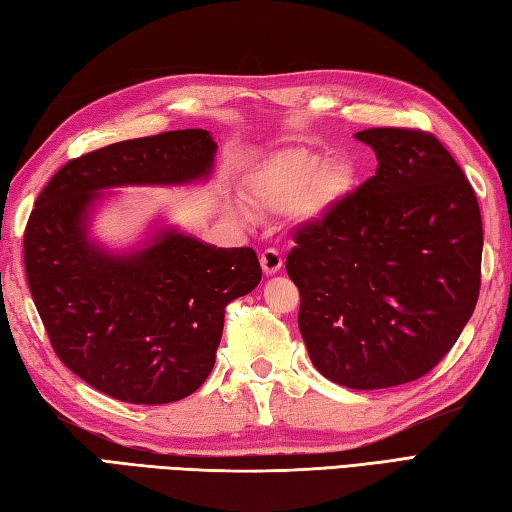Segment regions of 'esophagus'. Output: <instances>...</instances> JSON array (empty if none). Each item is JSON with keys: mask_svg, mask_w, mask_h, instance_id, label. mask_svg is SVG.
Instances as JSON below:
<instances>
[{"mask_svg": "<svg viewBox=\"0 0 512 512\" xmlns=\"http://www.w3.org/2000/svg\"><path fill=\"white\" fill-rule=\"evenodd\" d=\"M260 265H263V272L269 276V274H276L278 269L283 267V256L278 249H265L263 254H260Z\"/></svg>", "mask_w": 512, "mask_h": 512, "instance_id": "esophagus-1", "label": "esophagus"}]
</instances>
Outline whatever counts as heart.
Instances as JSON below:
<instances>
[{
	"label": "heart",
	"mask_w": 512,
	"mask_h": 512,
	"mask_svg": "<svg viewBox=\"0 0 512 512\" xmlns=\"http://www.w3.org/2000/svg\"><path fill=\"white\" fill-rule=\"evenodd\" d=\"M254 196L272 209H289L303 200L305 214H316L339 189L336 173H321V160L305 149H289L267 162L252 182Z\"/></svg>",
	"instance_id": "1"
}]
</instances>
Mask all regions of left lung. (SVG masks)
Segmentation results:
<instances>
[{"label": "left lung", "instance_id": "left-lung-1", "mask_svg": "<svg viewBox=\"0 0 512 512\" xmlns=\"http://www.w3.org/2000/svg\"><path fill=\"white\" fill-rule=\"evenodd\" d=\"M376 173L294 234L285 269L314 368L352 390L428 374L457 343L481 287L477 194L430 131L356 133Z\"/></svg>", "mask_w": 512, "mask_h": 512}]
</instances>
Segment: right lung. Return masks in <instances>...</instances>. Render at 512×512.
<instances>
[{
    "instance_id": "add662e5",
    "label": "right lung",
    "mask_w": 512,
    "mask_h": 512,
    "mask_svg": "<svg viewBox=\"0 0 512 512\" xmlns=\"http://www.w3.org/2000/svg\"><path fill=\"white\" fill-rule=\"evenodd\" d=\"M216 142L205 129L109 144L73 158L37 196L24 231L26 281L55 354L109 397L158 406L209 376L225 310L260 283L252 247H211L165 231L131 256L84 234L98 191L205 178Z\"/></svg>"
}]
</instances>
